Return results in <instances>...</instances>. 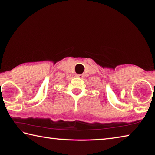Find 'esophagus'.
I'll use <instances>...</instances> for the list:
<instances>
[{"label": "esophagus", "mask_w": 155, "mask_h": 155, "mask_svg": "<svg viewBox=\"0 0 155 155\" xmlns=\"http://www.w3.org/2000/svg\"><path fill=\"white\" fill-rule=\"evenodd\" d=\"M76 77L79 78H83L84 75L83 74H77L76 75Z\"/></svg>", "instance_id": "obj_1"}]
</instances>
